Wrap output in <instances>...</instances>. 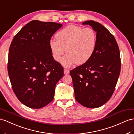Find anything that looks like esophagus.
Masks as SVG:
<instances>
[{
  "label": "esophagus",
  "mask_w": 134,
  "mask_h": 134,
  "mask_svg": "<svg viewBox=\"0 0 134 134\" xmlns=\"http://www.w3.org/2000/svg\"><path fill=\"white\" fill-rule=\"evenodd\" d=\"M69 73H70V71L65 68V69L64 70V74L65 75H67V74H68Z\"/></svg>",
  "instance_id": "obj_1"
}]
</instances>
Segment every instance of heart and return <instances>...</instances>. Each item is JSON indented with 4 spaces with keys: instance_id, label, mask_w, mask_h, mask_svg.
I'll return each instance as SVG.
<instances>
[{
    "instance_id": "heart-1",
    "label": "heart",
    "mask_w": 134,
    "mask_h": 134,
    "mask_svg": "<svg viewBox=\"0 0 134 134\" xmlns=\"http://www.w3.org/2000/svg\"><path fill=\"white\" fill-rule=\"evenodd\" d=\"M57 40H51L49 46L54 60L60 62L65 50L63 64L70 67L76 63L83 64L93 55L97 43V34L91 28L69 25L56 34Z\"/></svg>"
}]
</instances>
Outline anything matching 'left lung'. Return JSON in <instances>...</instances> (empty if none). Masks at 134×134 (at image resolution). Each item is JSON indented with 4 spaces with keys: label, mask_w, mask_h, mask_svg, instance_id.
Here are the masks:
<instances>
[{
    "label": "left lung",
    "mask_w": 134,
    "mask_h": 134,
    "mask_svg": "<svg viewBox=\"0 0 134 134\" xmlns=\"http://www.w3.org/2000/svg\"><path fill=\"white\" fill-rule=\"evenodd\" d=\"M97 34L93 55L70 71L75 99L89 108L100 107L111 98L121 72L119 49L114 36L99 23L87 21Z\"/></svg>",
    "instance_id": "1"
}]
</instances>
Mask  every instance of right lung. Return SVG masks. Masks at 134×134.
<instances>
[{
	"label": "right lung",
	"mask_w": 134,
	"mask_h": 134,
	"mask_svg": "<svg viewBox=\"0 0 134 134\" xmlns=\"http://www.w3.org/2000/svg\"><path fill=\"white\" fill-rule=\"evenodd\" d=\"M62 26L33 20L16 34L10 45L7 69L12 90L30 108H42L52 101L55 85L64 75L49 46L51 37Z\"/></svg>",
	"instance_id": "add662e5"
}]
</instances>
